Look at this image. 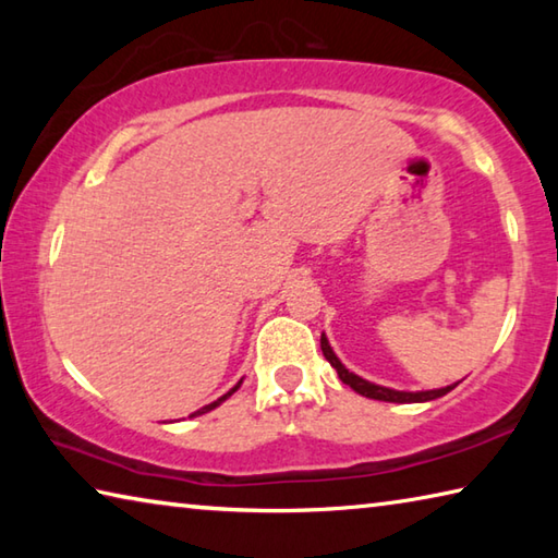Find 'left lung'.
I'll use <instances>...</instances> for the list:
<instances>
[{"mask_svg": "<svg viewBox=\"0 0 558 558\" xmlns=\"http://www.w3.org/2000/svg\"><path fill=\"white\" fill-rule=\"evenodd\" d=\"M319 347H323V354L329 364L335 366L339 379L342 384H347L349 389H354L356 393L366 396V399H376V401H389V403H423V401H433V399H440V396H446L448 391L456 389L458 384H450V386H442V389H433V391H396V389H386V386L379 384H372L362 379V376H356L354 372H349L347 366L339 362L337 354L332 352V347H329L327 337L323 335L319 339Z\"/></svg>", "mask_w": 558, "mask_h": 558, "instance_id": "left-lung-1", "label": "left lung"}]
</instances>
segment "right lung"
I'll list each match as a JSON object with an SVG mask.
<instances>
[{
  "label": "right lung",
  "mask_w": 558,
  "mask_h": 558,
  "mask_svg": "<svg viewBox=\"0 0 558 558\" xmlns=\"http://www.w3.org/2000/svg\"><path fill=\"white\" fill-rule=\"evenodd\" d=\"M239 386H241V381H239V384H235V386H233V389H231L229 393H223V396H221V399H216L214 403H209V405H204V409H199V411H194L192 415H202V413H209V411H214V409H216V405H221V403H223L226 399H229V396H231V393H235V391H239Z\"/></svg>",
  "instance_id": "right-lung-1"
}]
</instances>
